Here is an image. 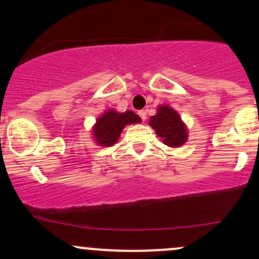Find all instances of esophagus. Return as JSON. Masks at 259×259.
<instances>
[{
	"instance_id": "1",
	"label": "esophagus",
	"mask_w": 259,
	"mask_h": 259,
	"mask_svg": "<svg viewBox=\"0 0 259 259\" xmlns=\"http://www.w3.org/2000/svg\"><path fill=\"white\" fill-rule=\"evenodd\" d=\"M138 114H139V116L142 117V120H143V121H145V120H146V111H145V110H140Z\"/></svg>"
}]
</instances>
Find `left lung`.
<instances>
[{
  "label": "left lung",
  "instance_id": "8db88e82",
  "mask_svg": "<svg viewBox=\"0 0 259 259\" xmlns=\"http://www.w3.org/2000/svg\"><path fill=\"white\" fill-rule=\"evenodd\" d=\"M149 123L163 144L170 148H179L186 143L188 137L186 126L180 115L169 105H159L157 114L150 117Z\"/></svg>",
  "mask_w": 259,
  "mask_h": 259
}]
</instances>
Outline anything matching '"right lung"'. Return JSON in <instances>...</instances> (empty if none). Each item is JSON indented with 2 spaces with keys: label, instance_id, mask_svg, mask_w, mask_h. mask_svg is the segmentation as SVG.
<instances>
[{
  "label": "right lung",
  "instance_id": "1",
  "mask_svg": "<svg viewBox=\"0 0 259 259\" xmlns=\"http://www.w3.org/2000/svg\"><path fill=\"white\" fill-rule=\"evenodd\" d=\"M142 119L135 111L127 110L117 113L110 109L100 116L92 127V137L100 146H113L120 138L123 127L131 123L140 122Z\"/></svg>",
  "mask_w": 259,
  "mask_h": 259
}]
</instances>
